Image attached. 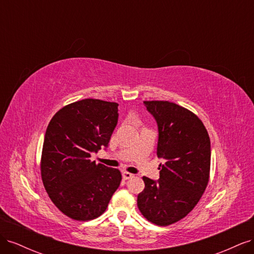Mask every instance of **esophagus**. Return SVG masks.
Wrapping results in <instances>:
<instances>
[{
    "instance_id": "1",
    "label": "esophagus",
    "mask_w": 254,
    "mask_h": 254,
    "mask_svg": "<svg viewBox=\"0 0 254 254\" xmlns=\"http://www.w3.org/2000/svg\"><path fill=\"white\" fill-rule=\"evenodd\" d=\"M132 177H133V174H131V173H128V172L123 173V178H124L125 180H128L130 178H132Z\"/></svg>"
}]
</instances>
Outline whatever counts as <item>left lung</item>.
Masks as SVG:
<instances>
[{
    "label": "left lung",
    "mask_w": 254,
    "mask_h": 254,
    "mask_svg": "<svg viewBox=\"0 0 254 254\" xmlns=\"http://www.w3.org/2000/svg\"><path fill=\"white\" fill-rule=\"evenodd\" d=\"M158 124V181L143 177L137 195L143 216L157 226L181 220L200 200L210 178L211 142L201 120L191 111L166 101L144 102Z\"/></svg>",
    "instance_id": "obj_1"
}]
</instances>
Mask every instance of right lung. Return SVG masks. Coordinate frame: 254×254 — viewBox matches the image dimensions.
<instances>
[{
	"instance_id": "right-lung-1",
	"label": "right lung",
	"mask_w": 254,
	"mask_h": 254,
	"mask_svg": "<svg viewBox=\"0 0 254 254\" xmlns=\"http://www.w3.org/2000/svg\"><path fill=\"white\" fill-rule=\"evenodd\" d=\"M119 104L86 98L61 108L48 126L41 177L53 203L67 217L87 221L106 211L122 174L96 164L91 152L108 146L118 124Z\"/></svg>"
}]
</instances>
